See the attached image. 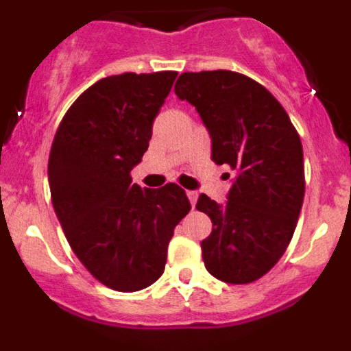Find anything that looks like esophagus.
<instances>
[{"instance_id":"obj_1","label":"esophagus","mask_w":351,"mask_h":351,"mask_svg":"<svg viewBox=\"0 0 351 351\" xmlns=\"http://www.w3.org/2000/svg\"><path fill=\"white\" fill-rule=\"evenodd\" d=\"M186 195H188V198H190L191 206L195 207V204H197V198H198V193H197V191H193V190H188V191H186Z\"/></svg>"}]
</instances>
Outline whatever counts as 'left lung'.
<instances>
[{
  "label": "left lung",
  "instance_id": "8db88e82",
  "mask_svg": "<svg viewBox=\"0 0 351 351\" xmlns=\"http://www.w3.org/2000/svg\"><path fill=\"white\" fill-rule=\"evenodd\" d=\"M202 117L213 161L235 170L228 202L200 195L213 221L202 258L219 281L260 280L283 256L304 200L302 144L287 110L262 84L230 70L184 71L173 88Z\"/></svg>",
  "mask_w": 351,
  "mask_h": 351
}]
</instances>
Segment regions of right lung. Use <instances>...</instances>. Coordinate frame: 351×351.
<instances>
[{"label":"right lung","instance_id":"1","mask_svg":"<svg viewBox=\"0 0 351 351\" xmlns=\"http://www.w3.org/2000/svg\"><path fill=\"white\" fill-rule=\"evenodd\" d=\"M178 71L98 80L61 119L49 156L56 216L77 258L105 287L138 291L163 274L173 228L190 213L176 182H132Z\"/></svg>","mask_w":351,"mask_h":351}]
</instances>
